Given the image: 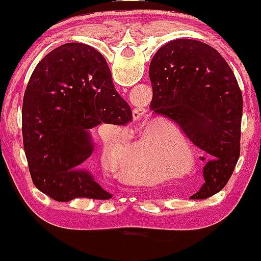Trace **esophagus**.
I'll list each match as a JSON object with an SVG mask.
<instances>
[{
  "label": "esophagus",
  "instance_id": "esophagus-1",
  "mask_svg": "<svg viewBox=\"0 0 261 261\" xmlns=\"http://www.w3.org/2000/svg\"><path fill=\"white\" fill-rule=\"evenodd\" d=\"M143 115H145V110L143 109H141V108H136V109H134L133 112L134 120H140Z\"/></svg>",
  "mask_w": 261,
  "mask_h": 261
}]
</instances>
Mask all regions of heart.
<instances>
[{"label":"heart","mask_w":261,"mask_h":261,"mask_svg":"<svg viewBox=\"0 0 261 261\" xmlns=\"http://www.w3.org/2000/svg\"><path fill=\"white\" fill-rule=\"evenodd\" d=\"M108 152H112L114 143L107 142ZM179 149L187 152V147H176L172 140L157 139L151 133L143 134L135 140L115 160L114 170L121 180L135 185H152L160 180L158 155L163 152Z\"/></svg>","instance_id":"1"}]
</instances>
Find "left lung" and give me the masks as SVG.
<instances>
[{"mask_svg": "<svg viewBox=\"0 0 261 261\" xmlns=\"http://www.w3.org/2000/svg\"><path fill=\"white\" fill-rule=\"evenodd\" d=\"M154 114L174 121L205 152V182L190 199H207L228 182L241 153L243 97L216 49L191 39L162 46L149 65Z\"/></svg>", "mask_w": 261, "mask_h": 261, "instance_id": "8db88e82", "label": "left lung"}]
</instances>
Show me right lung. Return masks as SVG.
<instances>
[{
  "label": "right lung",
  "mask_w": 261,
  "mask_h": 261,
  "mask_svg": "<svg viewBox=\"0 0 261 261\" xmlns=\"http://www.w3.org/2000/svg\"><path fill=\"white\" fill-rule=\"evenodd\" d=\"M131 120L99 51L82 43L54 49L34 68L23 98V146L35 187L61 202L109 200L112 195L81 169L93 152L89 130Z\"/></svg>",
  "instance_id": "add662e5"
}]
</instances>
